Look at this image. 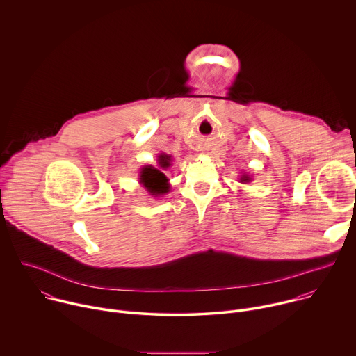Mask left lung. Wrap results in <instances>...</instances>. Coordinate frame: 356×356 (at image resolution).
Segmentation results:
<instances>
[{"label":"left lung","mask_w":356,"mask_h":356,"mask_svg":"<svg viewBox=\"0 0 356 356\" xmlns=\"http://www.w3.org/2000/svg\"><path fill=\"white\" fill-rule=\"evenodd\" d=\"M249 180H250V179H249L248 176H245V175L241 177V181H249Z\"/></svg>","instance_id":"1"}]
</instances>
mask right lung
<instances>
[{
    "label": "right lung",
    "instance_id": "add662e5",
    "mask_svg": "<svg viewBox=\"0 0 356 356\" xmlns=\"http://www.w3.org/2000/svg\"><path fill=\"white\" fill-rule=\"evenodd\" d=\"M158 161H159V166L162 169H166L170 166V161H172V156L170 155H166V154H161L158 156ZM139 181L142 183V186L152 194V195H162L165 193L169 191V180L168 177L165 176V173H162L159 169L154 168V166H145L142 168L140 170V175H139Z\"/></svg>",
    "mask_w": 356,
    "mask_h": 356
}]
</instances>
